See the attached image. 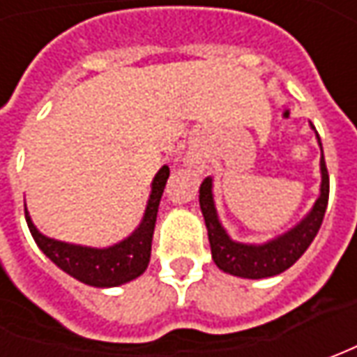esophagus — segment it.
<instances>
[{
  "label": "esophagus",
  "instance_id": "1",
  "mask_svg": "<svg viewBox=\"0 0 357 357\" xmlns=\"http://www.w3.org/2000/svg\"><path fill=\"white\" fill-rule=\"evenodd\" d=\"M192 162H195V165H200V162H199V160H192Z\"/></svg>",
  "mask_w": 357,
  "mask_h": 357
}]
</instances>
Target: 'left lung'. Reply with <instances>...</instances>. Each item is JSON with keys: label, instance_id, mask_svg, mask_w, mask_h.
Masks as SVG:
<instances>
[{"label": "left lung", "instance_id": "8db88e82", "mask_svg": "<svg viewBox=\"0 0 357 357\" xmlns=\"http://www.w3.org/2000/svg\"><path fill=\"white\" fill-rule=\"evenodd\" d=\"M320 143V137H318ZM322 146V143H320ZM320 171H322V185H320V199L316 200L312 213L290 232L276 240H270L266 244L254 246V244H242L234 242L222 228L218 214L214 208L213 200V178H204L200 185V211L206 222L208 230V242L213 250V260L220 270H225L232 276L240 278H268L276 276L284 270L294 264L302 254L308 250L312 240L316 238L318 230L322 227L324 213L328 206L330 197V176L326 169V160H320Z\"/></svg>", "mask_w": 357, "mask_h": 357}]
</instances>
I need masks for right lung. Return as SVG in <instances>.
<instances>
[{
	"mask_svg": "<svg viewBox=\"0 0 357 357\" xmlns=\"http://www.w3.org/2000/svg\"><path fill=\"white\" fill-rule=\"evenodd\" d=\"M169 174H171L169 167H162L157 172L141 227L137 228L129 238H125L115 246L87 248V246H77V244L47 238L35 228L31 216L25 208L27 227L31 230V236L37 242V246L43 250V254L49 256L61 270H65L67 274H71L73 278L81 280L83 284L97 286V288H109V286H119V284L135 280L146 270L149 260H151V246H153V234H155V222H157L158 202H160Z\"/></svg>",
	"mask_w": 357,
	"mask_h": 357,
	"instance_id": "right-lung-1",
	"label": "right lung"
}]
</instances>
